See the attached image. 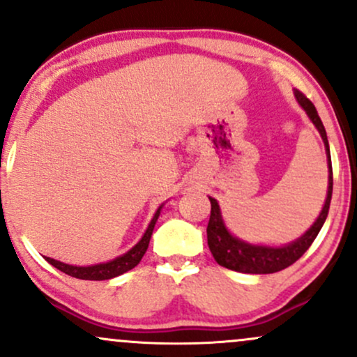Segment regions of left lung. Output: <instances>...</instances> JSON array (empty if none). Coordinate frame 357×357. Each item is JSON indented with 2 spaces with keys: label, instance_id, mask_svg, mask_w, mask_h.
<instances>
[{
  "label": "left lung",
  "instance_id": "obj_1",
  "mask_svg": "<svg viewBox=\"0 0 357 357\" xmlns=\"http://www.w3.org/2000/svg\"><path fill=\"white\" fill-rule=\"evenodd\" d=\"M294 96L302 109L305 110L307 117L315 126V129L321 134L324 147H326L327 155V196L321 213H319L317 220L314 221L312 227L307 230L304 235L298 236L297 240L290 241V243L280 245V247H272V245H261V243H248V241L238 238L228 230L225 225L223 216H221L220 204L215 198L210 196L211 203V215L210 221H208L206 235H208V247H210L213 257L218 261L221 267L235 270V272L241 273H275L280 272L287 267L297 261L304 253L309 250L315 236L321 231L324 221L327 218L329 213L331 198H333V165H331V151H329V141H327L326 129L319 117L317 110H315L314 104L310 102L302 92L294 90Z\"/></svg>",
  "mask_w": 357,
  "mask_h": 357
}]
</instances>
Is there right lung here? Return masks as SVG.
<instances>
[{
    "instance_id": "obj_1",
    "label": "right lung",
    "mask_w": 357,
    "mask_h": 357,
    "mask_svg": "<svg viewBox=\"0 0 357 357\" xmlns=\"http://www.w3.org/2000/svg\"><path fill=\"white\" fill-rule=\"evenodd\" d=\"M162 206H165V204H161V206L155 210L153 220H151V223L147 225L144 235L141 236V240H139L132 248L127 250L124 255L116 257L114 260L102 261V264H96V265H87V267H80V265H68L50 257H45V260H47L50 265H53L55 268H59L60 272L67 273V275L70 277L80 278V280H109V278L122 275V273L129 272V270L136 267L139 261H141V258L144 257L146 250L149 247V240H151V235H153L154 225L155 221H158L159 215H161Z\"/></svg>"
}]
</instances>
